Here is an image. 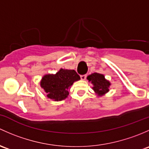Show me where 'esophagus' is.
Masks as SVG:
<instances>
[{
    "mask_svg": "<svg viewBox=\"0 0 149 149\" xmlns=\"http://www.w3.org/2000/svg\"><path fill=\"white\" fill-rule=\"evenodd\" d=\"M86 77H87V75L86 74L80 75V78H81V79H82V80H85V79H86Z\"/></svg>",
    "mask_w": 149,
    "mask_h": 149,
    "instance_id": "34e87169",
    "label": "esophagus"
}]
</instances>
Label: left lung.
I'll return each instance as SVG.
<instances>
[{"label":"left lung","mask_w":149,"mask_h":149,"mask_svg":"<svg viewBox=\"0 0 149 149\" xmlns=\"http://www.w3.org/2000/svg\"><path fill=\"white\" fill-rule=\"evenodd\" d=\"M87 79H88L89 82H91L92 84H93L94 85V87H93V90L100 95L108 92V87L110 84L108 81L105 79L104 75L99 74V73H93L89 75Z\"/></svg>","instance_id":"8db88e82"}]
</instances>
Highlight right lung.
<instances>
[{"mask_svg": "<svg viewBox=\"0 0 149 149\" xmlns=\"http://www.w3.org/2000/svg\"><path fill=\"white\" fill-rule=\"evenodd\" d=\"M80 79L79 75L74 70L61 69L56 74H47L42 78L41 86L47 97L54 100H62L69 95V88L73 82Z\"/></svg>", "mask_w": 149, "mask_h": 149, "instance_id": "1", "label": "right lung"}]
</instances>
